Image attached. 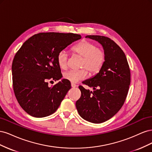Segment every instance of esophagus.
Masks as SVG:
<instances>
[{"label": "esophagus", "instance_id": "obj_1", "mask_svg": "<svg viewBox=\"0 0 152 152\" xmlns=\"http://www.w3.org/2000/svg\"><path fill=\"white\" fill-rule=\"evenodd\" d=\"M71 86H72V87H77V85L75 84L71 83Z\"/></svg>", "mask_w": 152, "mask_h": 152}]
</instances>
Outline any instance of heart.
<instances>
[{
	"label": "heart",
	"mask_w": 152,
	"mask_h": 152,
	"mask_svg": "<svg viewBox=\"0 0 152 152\" xmlns=\"http://www.w3.org/2000/svg\"><path fill=\"white\" fill-rule=\"evenodd\" d=\"M72 50L75 54L83 58L80 68H84L80 70H70L64 73V78L72 83L84 80L87 77V70L90 74L95 75L103 66L106 59L105 53L102 49L98 48L95 44L89 41H83L73 47ZM68 60V54L66 50L59 51L57 56V63L59 68L66 69Z\"/></svg>",
	"instance_id": "1"
}]
</instances>
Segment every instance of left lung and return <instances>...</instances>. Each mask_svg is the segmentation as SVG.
<instances>
[{"mask_svg":"<svg viewBox=\"0 0 152 152\" xmlns=\"http://www.w3.org/2000/svg\"><path fill=\"white\" fill-rule=\"evenodd\" d=\"M86 38L102 45L106 59L97 74L82 82L94 91L79 87L81 96L76 102V108L84 120L99 124L109 120L122 108L131 82L130 69L125 54L113 40L100 35H87Z\"/></svg>","mask_w":152,"mask_h":152,"instance_id":"obj_1","label":"left lung"}]
</instances>
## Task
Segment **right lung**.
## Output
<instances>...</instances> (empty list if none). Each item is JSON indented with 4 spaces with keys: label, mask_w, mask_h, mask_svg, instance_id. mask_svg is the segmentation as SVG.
Masks as SVG:
<instances>
[{
    "label": "right lung",
    "mask_w": 152,
    "mask_h": 152,
    "mask_svg": "<svg viewBox=\"0 0 152 152\" xmlns=\"http://www.w3.org/2000/svg\"><path fill=\"white\" fill-rule=\"evenodd\" d=\"M81 38L72 33H40L26 40L16 53L12 64L13 89L21 107L30 115L47 117L59 107L71 84L61 79L49 87L48 80L61 79L58 54Z\"/></svg>",
    "instance_id": "1"
}]
</instances>
